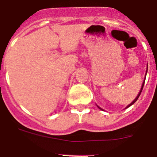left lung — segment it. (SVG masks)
Returning <instances> with one entry per match:
<instances>
[{
	"label": "left lung",
	"mask_w": 157,
	"mask_h": 157,
	"mask_svg": "<svg viewBox=\"0 0 157 157\" xmlns=\"http://www.w3.org/2000/svg\"><path fill=\"white\" fill-rule=\"evenodd\" d=\"M147 71H146V74H147ZM144 82H145V79H144V82H143V84H142V86H141V89H140V92H139V93H138V95H137V97H136V98H135V99H134V101H133V102H131V104H129V105H128V106H127V107H126V109H127V108H128V107H130V106H131V105H133V104H134V102H136V101H137V99H138V98H139V96H140V93H141V92H142V90H143V88H144ZM97 106H98V105H97ZM98 108H99V109H101V110H103V109H101V108H100V107H99V106H98Z\"/></svg>",
	"instance_id": "8db88e82"
}]
</instances>
